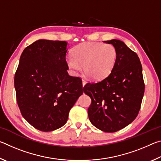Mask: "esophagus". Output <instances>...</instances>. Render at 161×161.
<instances>
[{"mask_svg": "<svg viewBox=\"0 0 161 161\" xmlns=\"http://www.w3.org/2000/svg\"><path fill=\"white\" fill-rule=\"evenodd\" d=\"M86 83V81L85 80H82V86H84V85H85Z\"/></svg>", "mask_w": 161, "mask_h": 161, "instance_id": "obj_1", "label": "esophagus"}]
</instances>
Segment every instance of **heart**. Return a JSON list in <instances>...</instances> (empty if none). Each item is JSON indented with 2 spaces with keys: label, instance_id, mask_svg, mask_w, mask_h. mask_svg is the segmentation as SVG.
<instances>
[{
  "label": "heart",
  "instance_id": "b5f03b06",
  "mask_svg": "<svg viewBox=\"0 0 161 161\" xmlns=\"http://www.w3.org/2000/svg\"><path fill=\"white\" fill-rule=\"evenodd\" d=\"M68 57L66 63L71 72L76 75L83 66L84 72L94 80L104 79L114 69L117 51L114 45L102 42H84L77 45Z\"/></svg>",
  "mask_w": 161,
  "mask_h": 161
}]
</instances>
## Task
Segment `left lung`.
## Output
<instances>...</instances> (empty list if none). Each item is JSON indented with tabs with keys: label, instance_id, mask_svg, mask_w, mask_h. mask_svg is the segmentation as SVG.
Returning a JSON list of instances; mask_svg holds the SVG:
<instances>
[{
	"label": "left lung",
	"instance_id": "1",
	"mask_svg": "<svg viewBox=\"0 0 161 161\" xmlns=\"http://www.w3.org/2000/svg\"><path fill=\"white\" fill-rule=\"evenodd\" d=\"M104 42L116 49L114 69L103 80L87 83L83 89L92 99L89 121L102 131L112 133L124 129L138 116L145 84L137 54L121 40Z\"/></svg>",
	"mask_w": 161,
	"mask_h": 161
}]
</instances>
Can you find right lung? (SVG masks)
Returning a JSON list of instances; mask_svg holds the SVG:
<instances>
[{
  "label": "right lung",
  "instance_id": "obj_1",
  "mask_svg": "<svg viewBox=\"0 0 161 161\" xmlns=\"http://www.w3.org/2000/svg\"><path fill=\"white\" fill-rule=\"evenodd\" d=\"M67 42L39 40L25 48L14 78L22 116L42 131L66 124L69 112L83 94L80 77L69 76Z\"/></svg>",
  "mask_w": 161,
  "mask_h": 161
}]
</instances>
